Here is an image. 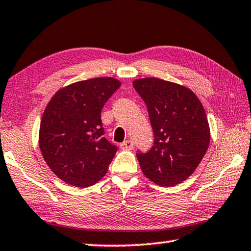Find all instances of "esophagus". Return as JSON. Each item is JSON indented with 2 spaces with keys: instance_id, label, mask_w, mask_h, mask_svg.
Segmentation results:
<instances>
[{
  "instance_id": "obj_1",
  "label": "esophagus",
  "mask_w": 251,
  "mask_h": 251,
  "mask_svg": "<svg viewBox=\"0 0 251 251\" xmlns=\"http://www.w3.org/2000/svg\"><path fill=\"white\" fill-rule=\"evenodd\" d=\"M120 146H121L122 150H133L134 144H133V141H130V139H127V141L123 142Z\"/></svg>"
}]
</instances>
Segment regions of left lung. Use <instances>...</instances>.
<instances>
[{"label":"left lung","instance_id":"left-lung-1","mask_svg":"<svg viewBox=\"0 0 251 251\" xmlns=\"http://www.w3.org/2000/svg\"><path fill=\"white\" fill-rule=\"evenodd\" d=\"M133 86L145 101L155 135L151 151L137 154L142 172L159 186L179 184L196 171L209 147L201 101L184 85L156 77L135 79Z\"/></svg>","mask_w":251,"mask_h":251}]
</instances>
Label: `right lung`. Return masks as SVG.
Masks as SVG:
<instances>
[{
  "instance_id": "right-lung-1",
  "label": "right lung",
  "mask_w": 251,
  "mask_h": 251,
  "mask_svg": "<svg viewBox=\"0 0 251 251\" xmlns=\"http://www.w3.org/2000/svg\"><path fill=\"white\" fill-rule=\"evenodd\" d=\"M121 82L95 77L62 87L46 105L39 145L50 171L66 184L85 188L108 171L117 147L104 137L100 112Z\"/></svg>"
}]
</instances>
